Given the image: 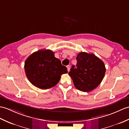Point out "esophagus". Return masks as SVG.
I'll list each match as a JSON object with an SVG mask.
<instances>
[{
  "instance_id": "esophagus-1",
  "label": "esophagus",
  "mask_w": 129,
  "mask_h": 129,
  "mask_svg": "<svg viewBox=\"0 0 129 129\" xmlns=\"http://www.w3.org/2000/svg\"><path fill=\"white\" fill-rule=\"evenodd\" d=\"M67 69H68V71L69 72L70 71V66L69 65H68V66H67Z\"/></svg>"
}]
</instances>
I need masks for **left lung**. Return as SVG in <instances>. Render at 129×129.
Segmentation results:
<instances>
[{
	"instance_id": "left-lung-1",
	"label": "left lung",
	"mask_w": 129,
	"mask_h": 129,
	"mask_svg": "<svg viewBox=\"0 0 129 129\" xmlns=\"http://www.w3.org/2000/svg\"><path fill=\"white\" fill-rule=\"evenodd\" d=\"M76 67H71L69 75L74 86L82 92H90L101 83L106 73L104 62L93 54L79 53Z\"/></svg>"
}]
</instances>
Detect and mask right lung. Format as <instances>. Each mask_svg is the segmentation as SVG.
Here are the masks:
<instances>
[{
  "mask_svg": "<svg viewBox=\"0 0 129 129\" xmlns=\"http://www.w3.org/2000/svg\"><path fill=\"white\" fill-rule=\"evenodd\" d=\"M26 75L32 84L46 89L55 86L63 74L68 73L67 68L54 56L49 49L40 50L32 53L25 62Z\"/></svg>",
  "mask_w": 129,
  "mask_h": 129,
  "instance_id": "obj_1",
  "label": "right lung"
}]
</instances>
